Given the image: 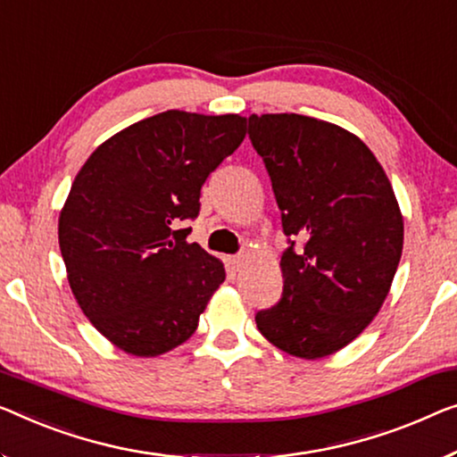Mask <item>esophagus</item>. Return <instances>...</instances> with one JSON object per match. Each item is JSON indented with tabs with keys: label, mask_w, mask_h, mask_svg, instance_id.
Segmentation results:
<instances>
[{
	"label": "esophagus",
	"mask_w": 457,
	"mask_h": 457,
	"mask_svg": "<svg viewBox=\"0 0 457 457\" xmlns=\"http://www.w3.org/2000/svg\"><path fill=\"white\" fill-rule=\"evenodd\" d=\"M228 264L234 270H242L244 264H246V256H229L228 258Z\"/></svg>",
	"instance_id": "esophagus-1"
}]
</instances>
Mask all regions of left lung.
I'll list each match as a JSON object with an SVG mask.
<instances>
[{
    "mask_svg": "<svg viewBox=\"0 0 457 457\" xmlns=\"http://www.w3.org/2000/svg\"><path fill=\"white\" fill-rule=\"evenodd\" d=\"M248 137L289 237L283 295L256 326L294 357L332 355L370 326L392 287L404 242L394 188L371 149L332 122L252 114Z\"/></svg>",
    "mask_w": 457,
    "mask_h": 457,
    "instance_id": "obj_1",
    "label": "left lung"
}]
</instances>
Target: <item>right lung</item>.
<instances>
[{"mask_svg":"<svg viewBox=\"0 0 457 457\" xmlns=\"http://www.w3.org/2000/svg\"><path fill=\"white\" fill-rule=\"evenodd\" d=\"M246 137L240 114L166 111L112 135L73 180L59 248L81 312L129 355L155 357L199 326L226 269L188 244L201 187Z\"/></svg>","mask_w":457,"mask_h":457,"instance_id":"right-lung-1","label":"right lung"}]
</instances>
